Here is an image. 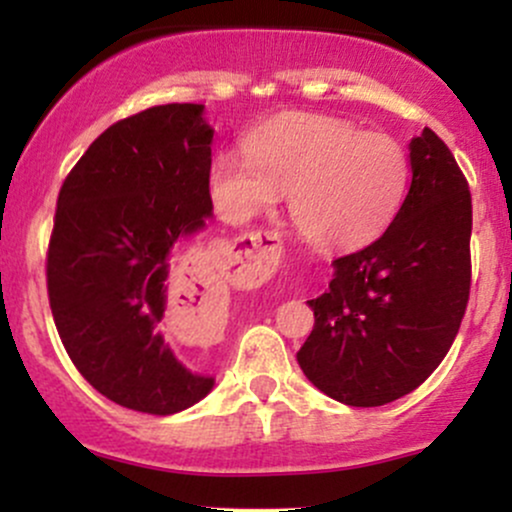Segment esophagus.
<instances>
[{"instance_id": "34e87169", "label": "esophagus", "mask_w": 512, "mask_h": 512, "mask_svg": "<svg viewBox=\"0 0 512 512\" xmlns=\"http://www.w3.org/2000/svg\"><path fill=\"white\" fill-rule=\"evenodd\" d=\"M281 252L284 250H281V240L276 238V233H245L238 238V272L252 284H262L279 269Z\"/></svg>"}]
</instances>
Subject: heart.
<instances>
[{
	"label": "heart",
	"mask_w": 512,
	"mask_h": 512,
	"mask_svg": "<svg viewBox=\"0 0 512 512\" xmlns=\"http://www.w3.org/2000/svg\"><path fill=\"white\" fill-rule=\"evenodd\" d=\"M409 154L383 132L332 115L293 113L257 127L245 156L211 158L207 190L226 221L245 223L289 195L293 226L313 245L358 248L385 231L409 185Z\"/></svg>",
	"instance_id": "1"
}]
</instances>
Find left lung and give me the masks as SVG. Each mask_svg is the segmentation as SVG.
<instances>
[{"label":"left lung","mask_w":512,"mask_h":512,"mask_svg":"<svg viewBox=\"0 0 512 512\" xmlns=\"http://www.w3.org/2000/svg\"><path fill=\"white\" fill-rule=\"evenodd\" d=\"M411 182L387 231L334 260L330 291L308 301L305 378L349 407L416 390L455 342L472 286V195L433 129L409 144Z\"/></svg>","instance_id":"1"}]
</instances>
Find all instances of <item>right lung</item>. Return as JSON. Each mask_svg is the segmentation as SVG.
Instances as JSON below:
<instances>
[{
    "instance_id": "add662e5",
    "label": "right lung",
    "mask_w": 512,
    "mask_h": 512,
    "mask_svg": "<svg viewBox=\"0 0 512 512\" xmlns=\"http://www.w3.org/2000/svg\"><path fill=\"white\" fill-rule=\"evenodd\" d=\"M202 110L168 103L115 122L57 197L45 264L57 332L88 383L144 414H175L214 387L163 337L195 317L182 252L211 216L214 129Z\"/></svg>"
}]
</instances>
